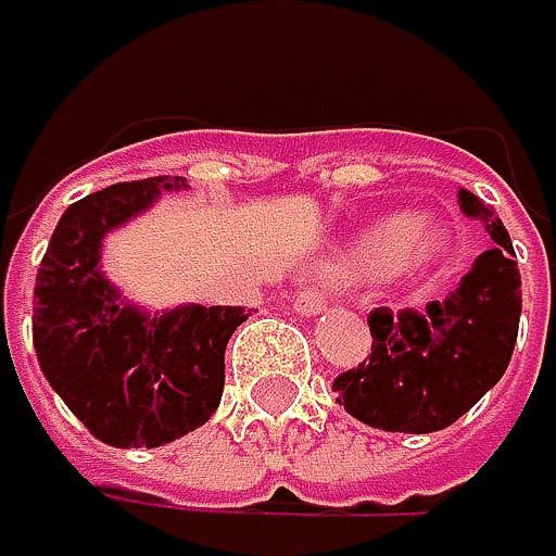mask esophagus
Segmentation results:
<instances>
[{
    "label": "esophagus",
    "mask_w": 556,
    "mask_h": 556,
    "mask_svg": "<svg viewBox=\"0 0 556 556\" xmlns=\"http://www.w3.org/2000/svg\"><path fill=\"white\" fill-rule=\"evenodd\" d=\"M324 307H327V298H324V291H317V288H301V291L294 294V311L304 314V317L320 314Z\"/></svg>",
    "instance_id": "esophagus-1"
}]
</instances>
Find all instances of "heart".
Here are the masks:
<instances>
[{"mask_svg":"<svg viewBox=\"0 0 556 556\" xmlns=\"http://www.w3.org/2000/svg\"><path fill=\"white\" fill-rule=\"evenodd\" d=\"M452 255V232L439 223H419L413 213H390L346 239L333 268L351 278L422 275L442 268Z\"/></svg>","mask_w":556,"mask_h":556,"instance_id":"heart-1","label":"heart"}]
</instances>
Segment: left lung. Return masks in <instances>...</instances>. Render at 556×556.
Segmentation results:
<instances>
[{"instance_id": "8db88e82", "label": "left lung", "mask_w": 556, "mask_h": 556, "mask_svg": "<svg viewBox=\"0 0 556 556\" xmlns=\"http://www.w3.org/2000/svg\"><path fill=\"white\" fill-rule=\"evenodd\" d=\"M462 213L492 236L468 275L419 311L370 314V361L333 380L337 403L383 432H439L465 416L508 370L521 320V271L495 210L458 192Z\"/></svg>"}]
</instances>
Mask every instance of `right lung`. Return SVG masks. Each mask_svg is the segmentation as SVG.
<instances>
[{
	"label": "right lung",
	"mask_w": 556,
	"mask_h": 556,
	"mask_svg": "<svg viewBox=\"0 0 556 556\" xmlns=\"http://www.w3.org/2000/svg\"><path fill=\"white\" fill-rule=\"evenodd\" d=\"M182 176L117 182L67 205L35 275L31 340L48 387L114 448L166 445L219 409L226 343L245 307L147 311L104 275V239L143 216Z\"/></svg>",
	"instance_id": "1"
}]
</instances>
